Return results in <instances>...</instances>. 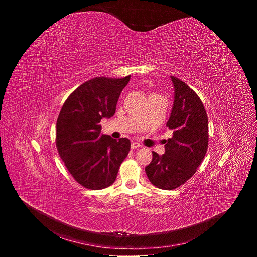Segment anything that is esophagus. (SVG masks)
<instances>
[{"label": "esophagus", "mask_w": 257, "mask_h": 257, "mask_svg": "<svg viewBox=\"0 0 257 257\" xmlns=\"http://www.w3.org/2000/svg\"><path fill=\"white\" fill-rule=\"evenodd\" d=\"M139 148H141V145L138 142H132L131 143V149L132 150H136V149H139Z\"/></svg>", "instance_id": "1"}]
</instances>
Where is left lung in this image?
<instances>
[{
    "mask_svg": "<svg viewBox=\"0 0 257 257\" xmlns=\"http://www.w3.org/2000/svg\"><path fill=\"white\" fill-rule=\"evenodd\" d=\"M174 103L167 127L172 138L165 140V154L153 152L145 173L153 185L173 190L183 185L197 171L208 146V120L199 96L185 82L171 76Z\"/></svg>",
    "mask_w": 257,
    "mask_h": 257,
    "instance_id": "1",
    "label": "left lung"
}]
</instances>
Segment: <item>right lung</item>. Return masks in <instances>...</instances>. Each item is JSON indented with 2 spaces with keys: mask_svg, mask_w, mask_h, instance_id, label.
<instances>
[{
  "mask_svg": "<svg viewBox=\"0 0 257 257\" xmlns=\"http://www.w3.org/2000/svg\"><path fill=\"white\" fill-rule=\"evenodd\" d=\"M124 78L95 77L77 87L64 102L57 120L56 146L67 170L79 184L99 190L115 182L129 154L130 140L100 133L102 118L115 115Z\"/></svg>",
  "mask_w": 257,
  "mask_h": 257,
  "instance_id": "add662e5",
  "label": "right lung"
}]
</instances>
